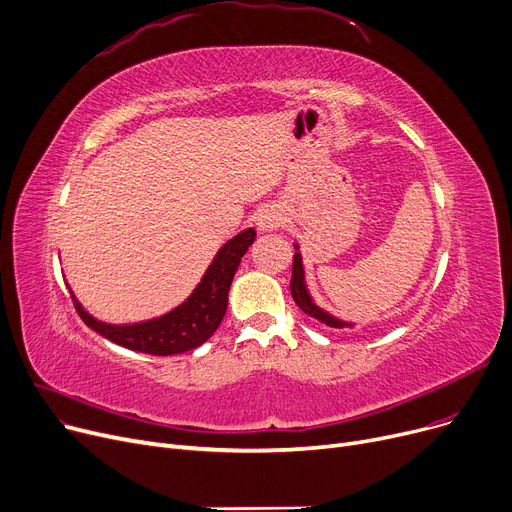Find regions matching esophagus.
I'll use <instances>...</instances> for the list:
<instances>
[{
  "instance_id": "obj_1",
  "label": "esophagus",
  "mask_w": 512,
  "mask_h": 512,
  "mask_svg": "<svg viewBox=\"0 0 512 512\" xmlns=\"http://www.w3.org/2000/svg\"><path fill=\"white\" fill-rule=\"evenodd\" d=\"M284 224V215L280 209L276 207H267V209H261V213L257 215V226L259 230L263 232H270V230H276Z\"/></svg>"
}]
</instances>
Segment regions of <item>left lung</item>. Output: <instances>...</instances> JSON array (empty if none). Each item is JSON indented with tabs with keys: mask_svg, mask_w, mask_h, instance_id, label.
I'll return each instance as SVG.
<instances>
[{
	"mask_svg": "<svg viewBox=\"0 0 512 512\" xmlns=\"http://www.w3.org/2000/svg\"><path fill=\"white\" fill-rule=\"evenodd\" d=\"M294 249H297V253H294V259H292V278H290V294L294 303L299 305L301 311H305L309 317L321 321V324L328 326V328H353L355 324H351V321H344V319H338L334 315H330L328 311H324L321 307L315 305V301L311 299V294L307 290V284H305V270H303V257L299 253V245H294Z\"/></svg>",
	"mask_w": 512,
	"mask_h": 512,
	"instance_id": "left-lung-1",
	"label": "left lung"
}]
</instances>
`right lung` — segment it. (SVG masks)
Returning <instances> with one entry per match:
<instances>
[{
	"mask_svg": "<svg viewBox=\"0 0 512 512\" xmlns=\"http://www.w3.org/2000/svg\"><path fill=\"white\" fill-rule=\"evenodd\" d=\"M253 240V228L242 230L230 238L218 251V255L213 257L191 297L166 315L139 321V324H105V321L89 315L83 305L74 299V292L70 290L74 307L80 319L91 330L124 348H130V351L159 357L193 351V348L211 338V334L222 324L228 309V290L232 278L238 270L242 255L253 245Z\"/></svg>",
	"mask_w": 512,
	"mask_h": 512,
	"instance_id": "1",
	"label": "right lung"
}]
</instances>
